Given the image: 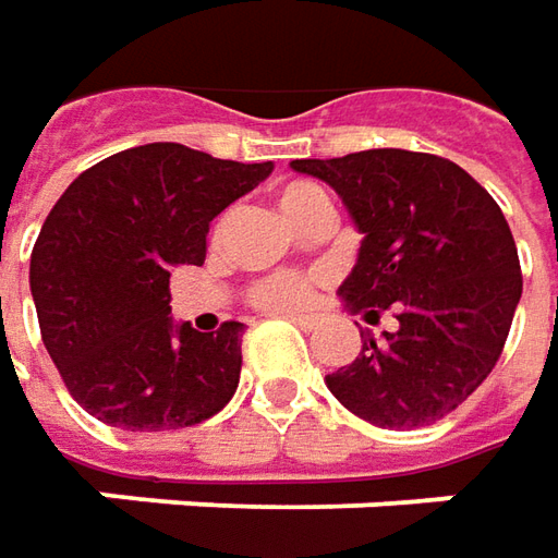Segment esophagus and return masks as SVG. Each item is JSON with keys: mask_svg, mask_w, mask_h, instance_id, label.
I'll list each match as a JSON object with an SVG mask.
<instances>
[{"mask_svg": "<svg viewBox=\"0 0 558 558\" xmlns=\"http://www.w3.org/2000/svg\"><path fill=\"white\" fill-rule=\"evenodd\" d=\"M287 320L299 324L302 330H315L317 324H320V317H317V315H287Z\"/></svg>", "mask_w": 558, "mask_h": 558, "instance_id": "1", "label": "esophagus"}]
</instances>
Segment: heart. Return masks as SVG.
I'll return each instance as SVG.
<instances>
[{"label":"heart","mask_w":558,"mask_h":558,"mask_svg":"<svg viewBox=\"0 0 558 558\" xmlns=\"http://www.w3.org/2000/svg\"><path fill=\"white\" fill-rule=\"evenodd\" d=\"M278 206L299 231L317 216L333 213V203L327 197V191L320 184L308 182V179H290V182L280 184ZM221 228H225V219L216 221L213 243H219ZM312 287H315V275H308V271H275V275H265V278L250 283L246 302L259 312H293L308 299Z\"/></svg>","instance_id":"b5f03b06"}]
</instances>
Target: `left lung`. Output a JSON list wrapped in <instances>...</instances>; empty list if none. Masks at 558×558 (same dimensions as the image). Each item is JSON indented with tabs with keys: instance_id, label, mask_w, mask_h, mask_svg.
<instances>
[{
	"instance_id": "1",
	"label": "left lung",
	"mask_w": 558,
	"mask_h": 558,
	"mask_svg": "<svg viewBox=\"0 0 558 558\" xmlns=\"http://www.w3.org/2000/svg\"><path fill=\"white\" fill-rule=\"evenodd\" d=\"M337 191L364 234L339 296L398 330L327 374L342 408L379 429H420L457 411L494 371L522 296L507 219L482 184L445 157L379 147L293 160Z\"/></svg>"
}]
</instances>
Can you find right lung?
I'll use <instances>...</instances> for the list:
<instances>
[{"mask_svg":"<svg viewBox=\"0 0 558 558\" xmlns=\"http://www.w3.org/2000/svg\"><path fill=\"white\" fill-rule=\"evenodd\" d=\"M271 169L154 142L73 179L33 243L29 290L43 342L80 408L125 433H166L231 401L246 327H172L169 275L203 265L209 221Z\"/></svg>","mask_w":558,"mask_h":558,"instance_id":"add662e5","label":"right lung"}]
</instances>
